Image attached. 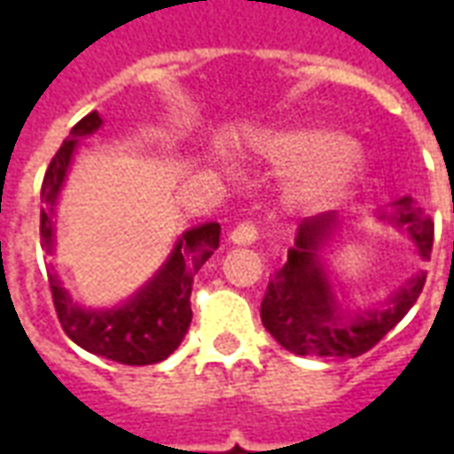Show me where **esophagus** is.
I'll list each match as a JSON object with an SVG mask.
<instances>
[{
  "label": "esophagus",
  "instance_id": "34e87169",
  "mask_svg": "<svg viewBox=\"0 0 454 454\" xmlns=\"http://www.w3.org/2000/svg\"><path fill=\"white\" fill-rule=\"evenodd\" d=\"M231 240L236 243V246H253L257 240V228L255 223H250V221H243V223H238L233 231H231Z\"/></svg>",
  "mask_w": 454,
  "mask_h": 454
}]
</instances>
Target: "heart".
<instances>
[{
    "instance_id": "1",
    "label": "heart",
    "mask_w": 454,
    "mask_h": 454,
    "mask_svg": "<svg viewBox=\"0 0 454 454\" xmlns=\"http://www.w3.org/2000/svg\"><path fill=\"white\" fill-rule=\"evenodd\" d=\"M253 150L260 160L282 169H294L286 199L301 211H325L352 194L367 175V153L324 126L270 130L257 136Z\"/></svg>"
}]
</instances>
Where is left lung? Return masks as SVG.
Wrapping results in <instances>:
<instances>
[{
  "instance_id": "8db88e82",
  "label": "left lung",
  "mask_w": 454,
  "mask_h": 454,
  "mask_svg": "<svg viewBox=\"0 0 454 454\" xmlns=\"http://www.w3.org/2000/svg\"><path fill=\"white\" fill-rule=\"evenodd\" d=\"M377 218L403 231L423 260L433 250V221L411 197L391 204V211L380 208ZM348 223L333 211L304 218L296 228L294 247H289L285 265L267 285L260 306V318L285 350L311 357H357L399 324L423 292L426 275L416 272L391 292L384 301L345 311L335 296L333 282L325 270V247L340 236Z\"/></svg>"
}]
</instances>
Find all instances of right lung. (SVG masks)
<instances>
[{"label":"right lung","mask_w":454,"mask_h":454,"mask_svg":"<svg viewBox=\"0 0 454 454\" xmlns=\"http://www.w3.org/2000/svg\"><path fill=\"white\" fill-rule=\"evenodd\" d=\"M102 129V116L87 114L74 123L63 140L41 187V246L51 255L55 247V207L67 179V169L80 138ZM221 226L208 221L184 231L177 238L168 260L138 292L112 309H84L65 289L60 277L48 272L53 304L67 338L92 355L121 364H155L177 350L192 324V282L201 265L218 247Z\"/></svg>","instance_id":"1"}]
</instances>
